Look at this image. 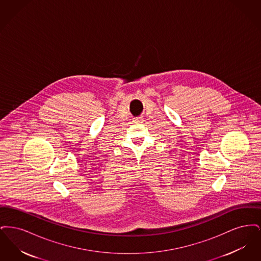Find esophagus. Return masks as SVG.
Returning a JSON list of instances; mask_svg holds the SVG:
<instances>
[{"instance_id":"1","label":"esophagus","mask_w":261,"mask_h":261,"mask_svg":"<svg viewBox=\"0 0 261 261\" xmlns=\"http://www.w3.org/2000/svg\"><path fill=\"white\" fill-rule=\"evenodd\" d=\"M135 121H136V122H143V117H142V116L137 117V118H135Z\"/></svg>"}]
</instances>
